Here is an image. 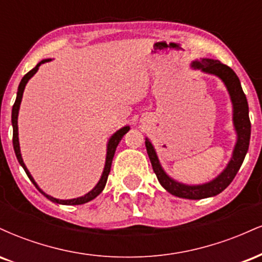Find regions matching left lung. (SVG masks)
Segmentation results:
<instances>
[{"label":"left lung","instance_id":"1","mask_svg":"<svg viewBox=\"0 0 262 262\" xmlns=\"http://www.w3.org/2000/svg\"><path fill=\"white\" fill-rule=\"evenodd\" d=\"M192 66L196 69H201L204 73L217 75L218 77L223 80L228 91H229L234 107V125H235L236 129L237 141L233 152V158L228 164L227 169L217 179L208 183H204V185H182V183L173 181L172 179H170L165 173L149 139H145V146L150 162H151L152 170H154L155 175L162 187L173 196L187 198V200H202V198L217 196L222 191H224L234 180L240 166H242L243 161H244L246 152H248L249 143H250L251 123L250 118H249V106L248 101H246V96L243 91L242 85H240L239 77L236 76V74L231 70L229 66L222 64L219 60L213 59H201L200 61L192 62Z\"/></svg>","mask_w":262,"mask_h":262}]
</instances>
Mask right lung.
Instances as JSON below:
<instances>
[{
  "label": "right lung",
  "mask_w": 262,
  "mask_h": 262,
  "mask_svg": "<svg viewBox=\"0 0 262 262\" xmlns=\"http://www.w3.org/2000/svg\"><path fill=\"white\" fill-rule=\"evenodd\" d=\"M47 61H50V59H45V60H41L39 64H37L34 69H32L29 73H27L25 76H23L22 81H20L19 86H18V92H17V98H16V102H14L13 104V108H12V127H13V149H14V152H16V156H17V160L19 162L20 165H22V167L25 169L27 176L29 177V180L33 182V185L35 186L39 189V192L40 193H43L45 197L48 198V200H50L52 202H55V203H59V204H68V206H75V204H83L86 202H90V201H92L93 198H96L98 196V194L101 193L102 191H103L104 186H106V182H107V179H108V175H110V171H111V166H112V160H113V156H114V152H116V149L117 146H118L119 141L122 140L123 135H124L129 130V127H124L122 129H119L117 133H114L112 135V138H111L110 141H108V145H107V156H106V165H104V170H103V173H102V177L101 180L98 181L97 185H96V187L92 189V191H90L89 193L85 194V196L82 197H79V198H74V200H56V198H54L52 196H49V194L44 193L43 191H41L40 188L38 187V185L35 183L34 180H33V177L31 176V173H29V171L27 170L25 162L22 160V156H20V150H19V141H18V125H17V118H18V111H19V104H20V101H22V96H23V91H25V87L27 85V82H28V80L31 79V77L34 75L35 73L38 71L39 66L41 64H44V62Z\"/></svg>",
  "instance_id": "obj_1"
}]
</instances>
